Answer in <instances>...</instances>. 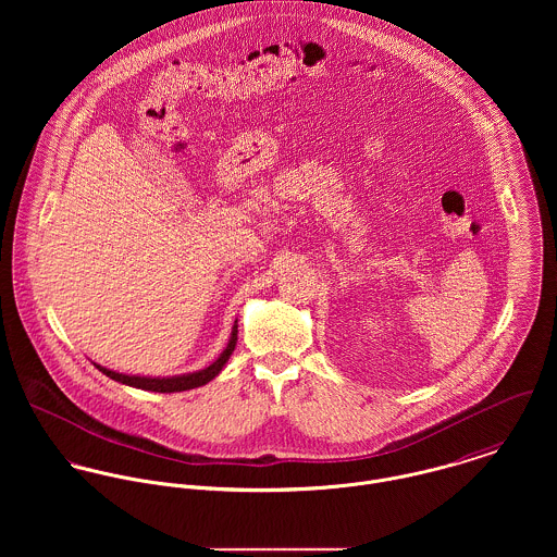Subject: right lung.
I'll use <instances>...</instances> for the list:
<instances>
[{
  "label": "right lung",
  "instance_id": "right-lung-1",
  "mask_svg": "<svg viewBox=\"0 0 557 557\" xmlns=\"http://www.w3.org/2000/svg\"><path fill=\"white\" fill-rule=\"evenodd\" d=\"M236 341H238V321L234 323V330H232V338L225 347V351L203 371H197V373H188V375H177V377H135V375H122V373H115V371H109L100 364H96L98 371H102L107 377L120 382V384H126V386H133V388H141V391H152V393H182V391H190V388H199L203 384H208L210 380H214L225 362L230 360L232 351L236 349Z\"/></svg>",
  "mask_w": 557,
  "mask_h": 557
}]
</instances>
